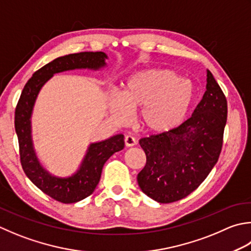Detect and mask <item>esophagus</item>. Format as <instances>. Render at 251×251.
Here are the masks:
<instances>
[{
	"mask_svg": "<svg viewBox=\"0 0 251 251\" xmlns=\"http://www.w3.org/2000/svg\"><path fill=\"white\" fill-rule=\"evenodd\" d=\"M124 141H125V146L126 147H132V146L136 145V139L132 136H130V135L125 136Z\"/></svg>",
	"mask_w": 251,
	"mask_h": 251,
	"instance_id": "obj_1",
	"label": "esophagus"
}]
</instances>
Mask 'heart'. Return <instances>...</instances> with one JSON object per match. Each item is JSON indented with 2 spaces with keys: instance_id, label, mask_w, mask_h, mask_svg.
I'll use <instances>...</instances> for the list:
<instances>
[{
  "instance_id": "obj_1",
  "label": "heart",
  "mask_w": 251,
  "mask_h": 251,
  "mask_svg": "<svg viewBox=\"0 0 251 251\" xmlns=\"http://www.w3.org/2000/svg\"><path fill=\"white\" fill-rule=\"evenodd\" d=\"M191 83L170 70H147L134 74L123 86L122 93L110 97L109 109L113 119L124 123L129 110H139L142 128L164 132L177 126L193 102Z\"/></svg>"
}]
</instances>
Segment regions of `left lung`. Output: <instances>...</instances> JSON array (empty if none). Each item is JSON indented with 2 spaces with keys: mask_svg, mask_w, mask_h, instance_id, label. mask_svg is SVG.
<instances>
[{
  "mask_svg": "<svg viewBox=\"0 0 251 251\" xmlns=\"http://www.w3.org/2000/svg\"><path fill=\"white\" fill-rule=\"evenodd\" d=\"M207 90L183 124L139 140L146 165L140 189L160 203L183 199L197 189L219 160L227 120V101L210 71Z\"/></svg>",
  "mask_w": 251,
  "mask_h": 251,
  "instance_id": "8db88e82",
  "label": "left lung"
}]
</instances>
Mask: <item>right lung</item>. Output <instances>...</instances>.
<instances>
[{"mask_svg": "<svg viewBox=\"0 0 251 251\" xmlns=\"http://www.w3.org/2000/svg\"><path fill=\"white\" fill-rule=\"evenodd\" d=\"M106 54L103 52H80L57 57L34 72L22 91L15 109L19 158L22 168L37 187L54 200L74 203L87 198L99 184L102 169L110 156L124 149V136L116 135L104 141L90 145L87 155L77 173L68 178L53 177L39 163L32 148L30 116L36 98L44 82L55 73L75 68H100L105 65Z\"/></svg>", "mask_w": 251, "mask_h": 251, "instance_id": "right-lung-1", "label": "right lung"}]
</instances>
